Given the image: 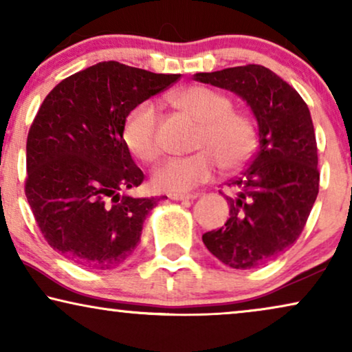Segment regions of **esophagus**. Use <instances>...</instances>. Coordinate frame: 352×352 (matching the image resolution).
<instances>
[{"mask_svg": "<svg viewBox=\"0 0 352 352\" xmlns=\"http://www.w3.org/2000/svg\"><path fill=\"white\" fill-rule=\"evenodd\" d=\"M168 197H170L171 200H192V199H197L199 194L192 192V194H170Z\"/></svg>", "mask_w": 352, "mask_h": 352, "instance_id": "34e87169", "label": "esophagus"}]
</instances>
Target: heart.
Listing matches in <instances>:
<instances>
[{"instance_id": "b5f03b06", "label": "heart", "mask_w": 352, "mask_h": 352, "mask_svg": "<svg viewBox=\"0 0 352 352\" xmlns=\"http://www.w3.org/2000/svg\"><path fill=\"white\" fill-rule=\"evenodd\" d=\"M181 112L200 124L194 155L171 158L152 175L157 190L182 194L205 184L219 165L234 171L243 166L258 147V133L252 118L232 110L228 96L206 86H187L171 96ZM123 141L131 153L144 163H153L162 155L158 138V107L144 100L128 113L123 124Z\"/></svg>"}]
</instances>
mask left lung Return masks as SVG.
Listing matches in <instances>:
<instances>
[{"instance_id": "obj_1", "label": "left lung", "mask_w": 352, "mask_h": 352, "mask_svg": "<svg viewBox=\"0 0 352 352\" xmlns=\"http://www.w3.org/2000/svg\"><path fill=\"white\" fill-rule=\"evenodd\" d=\"M194 78L239 94L259 129V151L247 170L228 182L237 190L226 197L229 219L201 239L226 266H263L296 242L319 194L311 112L295 88L263 65L230 67Z\"/></svg>"}]
</instances>
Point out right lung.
Listing matches in <instances>:
<instances>
[{
    "mask_svg": "<svg viewBox=\"0 0 352 352\" xmlns=\"http://www.w3.org/2000/svg\"><path fill=\"white\" fill-rule=\"evenodd\" d=\"M179 76L99 62L46 96L27 138L25 195L51 248L102 271L131 256L160 199L120 195L144 181L123 124L136 105Z\"/></svg>",
    "mask_w": 352,
    "mask_h": 352,
    "instance_id": "1",
    "label": "right lung"
}]
</instances>
